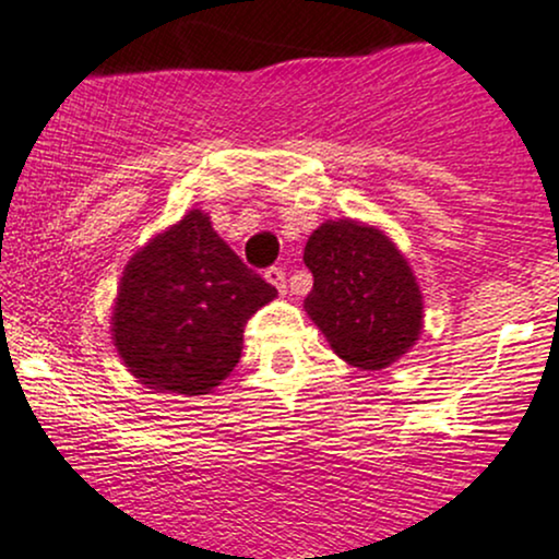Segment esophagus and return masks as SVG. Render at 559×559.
Listing matches in <instances>:
<instances>
[{"label":"esophagus","mask_w":559,"mask_h":559,"mask_svg":"<svg viewBox=\"0 0 559 559\" xmlns=\"http://www.w3.org/2000/svg\"><path fill=\"white\" fill-rule=\"evenodd\" d=\"M266 282L269 285H274L277 287V290L285 295L287 293V280H285V269H280V266H272V269H266Z\"/></svg>","instance_id":"34e87169"}]
</instances>
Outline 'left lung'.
<instances>
[{"mask_svg":"<svg viewBox=\"0 0 559 559\" xmlns=\"http://www.w3.org/2000/svg\"><path fill=\"white\" fill-rule=\"evenodd\" d=\"M304 261L313 274L306 313L345 364L382 371L418 343L424 293L384 229L326 219L308 238Z\"/></svg>","mask_w":559,"mask_h":559,"instance_id":"8db88e82","label":"left lung"}]
</instances>
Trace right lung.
<instances>
[{
	"instance_id": "add662e5",
	"label": "right lung",
	"mask_w": 559,
	"mask_h": 559,
	"mask_svg": "<svg viewBox=\"0 0 559 559\" xmlns=\"http://www.w3.org/2000/svg\"><path fill=\"white\" fill-rule=\"evenodd\" d=\"M277 298L190 209L124 264L111 306V343L141 384L167 395H209L238 366L242 326Z\"/></svg>"
}]
</instances>
